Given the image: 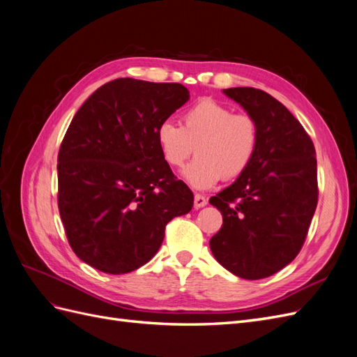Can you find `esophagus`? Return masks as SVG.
<instances>
[{
    "mask_svg": "<svg viewBox=\"0 0 357 357\" xmlns=\"http://www.w3.org/2000/svg\"><path fill=\"white\" fill-rule=\"evenodd\" d=\"M207 202H208L207 198L199 195V193H197V195L193 197V207H195V208H202V207H205V205H207Z\"/></svg>",
    "mask_w": 357,
    "mask_h": 357,
    "instance_id": "34e87169",
    "label": "esophagus"
}]
</instances>
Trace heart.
Here are the masks:
<instances>
[{
	"label": "heart",
	"instance_id": "b5f03b06",
	"mask_svg": "<svg viewBox=\"0 0 357 357\" xmlns=\"http://www.w3.org/2000/svg\"><path fill=\"white\" fill-rule=\"evenodd\" d=\"M259 142L256 121L218 101L201 100L183 113L181 126L164 121L156 129V143L169 167L180 168L198 155L181 176L192 188L210 189L222 177H240L250 167Z\"/></svg>",
	"mask_w": 357,
	"mask_h": 357
}]
</instances>
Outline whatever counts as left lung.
I'll list each match as a JSON object with an SVG mask.
<instances>
[{
    "instance_id": "1",
    "label": "left lung",
    "mask_w": 357,
    "mask_h": 357,
    "mask_svg": "<svg viewBox=\"0 0 357 357\" xmlns=\"http://www.w3.org/2000/svg\"><path fill=\"white\" fill-rule=\"evenodd\" d=\"M223 93L255 119L259 142L250 167L210 199L223 215L210 248L234 275L259 280L289 265L305 241L319 195L316 150L295 116L269 93Z\"/></svg>"
}]
</instances>
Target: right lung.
I'll list each match as a JSON object with an SVG mask.
<instances>
[{
    "instance_id": "obj_1",
    "label": "right lung",
    "mask_w": 357,
    "mask_h": 357,
    "mask_svg": "<svg viewBox=\"0 0 357 357\" xmlns=\"http://www.w3.org/2000/svg\"><path fill=\"white\" fill-rule=\"evenodd\" d=\"M190 98L180 83L116 79L73 117L58 155V207L73 252L107 274L152 259L165 226L192 210L156 143L159 123Z\"/></svg>"
}]
</instances>
